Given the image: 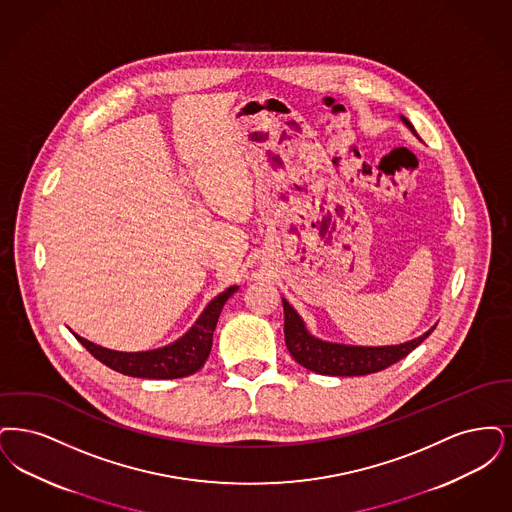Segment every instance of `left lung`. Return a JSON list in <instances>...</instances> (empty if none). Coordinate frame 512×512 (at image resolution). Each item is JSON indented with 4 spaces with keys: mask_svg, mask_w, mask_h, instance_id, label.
Returning <instances> with one entry per match:
<instances>
[{
    "mask_svg": "<svg viewBox=\"0 0 512 512\" xmlns=\"http://www.w3.org/2000/svg\"><path fill=\"white\" fill-rule=\"evenodd\" d=\"M403 122L411 128L413 134H417L407 118H403ZM283 310H285V342H287L290 356L313 373L331 375V377H359V375L378 373L398 363L403 357L409 356L424 338L434 331L432 327L423 336L398 346H377V348L344 346V344H331V342L313 338L312 334L304 329L302 319L292 310L287 300H283Z\"/></svg>",
    "mask_w": 512,
    "mask_h": 512,
    "instance_id": "8db88e82",
    "label": "left lung"
}]
</instances>
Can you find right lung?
Listing matches in <instances>:
<instances>
[{
	"mask_svg": "<svg viewBox=\"0 0 512 512\" xmlns=\"http://www.w3.org/2000/svg\"><path fill=\"white\" fill-rule=\"evenodd\" d=\"M235 290L237 287H229L220 296H216L208 304V308L202 312L199 321L191 327L189 333L181 336L178 342L158 350L126 354V352H114V350L101 348L97 344H91L78 334L76 338L91 356L99 359L103 365L111 367L116 373H122L128 377L158 378V380L189 377L197 373L204 365V361L208 359V354L212 350V336H214L218 317L222 313L223 304L227 302L229 296H233Z\"/></svg>",
	"mask_w": 512,
	"mask_h": 512,
	"instance_id": "right-lung-1",
	"label": "right lung"
}]
</instances>
